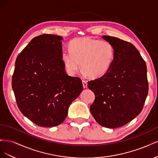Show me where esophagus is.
I'll use <instances>...</instances> for the list:
<instances>
[{
	"mask_svg": "<svg viewBox=\"0 0 158 158\" xmlns=\"http://www.w3.org/2000/svg\"><path fill=\"white\" fill-rule=\"evenodd\" d=\"M82 85H83L84 88H86L88 87V83H87L86 81L82 80Z\"/></svg>",
	"mask_w": 158,
	"mask_h": 158,
	"instance_id": "obj_1",
	"label": "esophagus"
}]
</instances>
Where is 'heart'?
<instances>
[{"label":"heart","instance_id":"obj_1","mask_svg":"<svg viewBox=\"0 0 158 158\" xmlns=\"http://www.w3.org/2000/svg\"><path fill=\"white\" fill-rule=\"evenodd\" d=\"M70 51L61 55L62 61L70 75H74L80 68L91 78H98L106 74L113 63L114 50L107 41L78 37L69 44Z\"/></svg>","mask_w":158,"mask_h":158}]
</instances>
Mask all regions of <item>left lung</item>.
<instances>
[{"instance_id": "obj_1", "label": "left lung", "mask_w": 158, "mask_h": 158, "mask_svg": "<svg viewBox=\"0 0 158 158\" xmlns=\"http://www.w3.org/2000/svg\"><path fill=\"white\" fill-rule=\"evenodd\" d=\"M102 37L113 46L114 60L106 74L88 82L95 94L90 112L100 125L114 128L126 125L142 111L148 93L147 68L131 43L112 36Z\"/></svg>"}]
</instances>
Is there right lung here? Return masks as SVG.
<instances>
[{
	"label": "right lung",
	"instance_id": "right-lung-1",
	"mask_svg": "<svg viewBox=\"0 0 158 158\" xmlns=\"http://www.w3.org/2000/svg\"><path fill=\"white\" fill-rule=\"evenodd\" d=\"M63 37L37 36L17 56L12 86L19 109L37 125L52 127L66 118L83 90L82 80L67 74L62 61Z\"/></svg>",
	"mask_w": 158,
	"mask_h": 158
}]
</instances>
